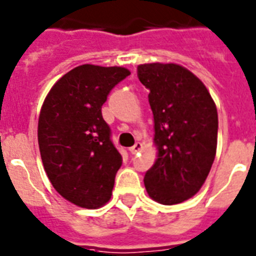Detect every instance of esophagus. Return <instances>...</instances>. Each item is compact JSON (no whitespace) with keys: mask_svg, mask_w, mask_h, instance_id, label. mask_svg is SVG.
<instances>
[{"mask_svg":"<svg viewBox=\"0 0 256 256\" xmlns=\"http://www.w3.org/2000/svg\"><path fill=\"white\" fill-rule=\"evenodd\" d=\"M141 149H142V144L141 142H136V145L132 146V148L128 149V152H130L132 154H136L138 152H141Z\"/></svg>","mask_w":256,"mask_h":256,"instance_id":"esophagus-1","label":"esophagus"}]
</instances>
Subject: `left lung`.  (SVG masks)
Returning a JSON list of instances; mask_svg holds the SVG:
<instances>
[{"label":"left lung","instance_id":"8db88e82","mask_svg":"<svg viewBox=\"0 0 256 256\" xmlns=\"http://www.w3.org/2000/svg\"><path fill=\"white\" fill-rule=\"evenodd\" d=\"M138 78L150 90L157 149L145 188L154 202L180 204L202 189L214 164L216 104L204 83L180 64H140Z\"/></svg>","mask_w":256,"mask_h":256}]
</instances>
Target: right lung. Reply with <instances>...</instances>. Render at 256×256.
Segmentation results:
<instances>
[{
  "label": "right lung",
  "instance_id": "1",
  "mask_svg": "<svg viewBox=\"0 0 256 256\" xmlns=\"http://www.w3.org/2000/svg\"><path fill=\"white\" fill-rule=\"evenodd\" d=\"M128 75L124 67L79 66L52 86L40 110L37 140L46 176L60 196L82 208L95 210L111 198L122 156L102 106Z\"/></svg>",
  "mask_w": 256,
  "mask_h": 256
}]
</instances>
